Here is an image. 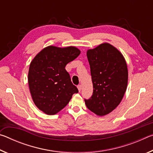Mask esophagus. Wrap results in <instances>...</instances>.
<instances>
[{"label": "esophagus", "mask_w": 153, "mask_h": 153, "mask_svg": "<svg viewBox=\"0 0 153 153\" xmlns=\"http://www.w3.org/2000/svg\"><path fill=\"white\" fill-rule=\"evenodd\" d=\"M77 88H78V90H79V92H81V90H82V86L81 85H78V86H77Z\"/></svg>", "instance_id": "obj_1"}]
</instances>
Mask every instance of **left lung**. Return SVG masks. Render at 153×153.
Masks as SVG:
<instances>
[{
	"label": "left lung",
	"instance_id": "1",
	"mask_svg": "<svg viewBox=\"0 0 153 153\" xmlns=\"http://www.w3.org/2000/svg\"><path fill=\"white\" fill-rule=\"evenodd\" d=\"M93 84L92 97L84 99L86 107L97 115L113 111L122 100L128 85L125 59L117 48L104 43L87 51Z\"/></svg>",
	"mask_w": 153,
	"mask_h": 153
}]
</instances>
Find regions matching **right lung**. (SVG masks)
<instances>
[{
  "mask_svg": "<svg viewBox=\"0 0 153 153\" xmlns=\"http://www.w3.org/2000/svg\"><path fill=\"white\" fill-rule=\"evenodd\" d=\"M79 54L74 46H49L31 62L28 72L30 93L36 107L45 113H57L68 104L72 95L78 92L65 66Z\"/></svg>",
  "mask_w": 153,
  "mask_h": 153,
  "instance_id": "1",
  "label": "right lung"
}]
</instances>
